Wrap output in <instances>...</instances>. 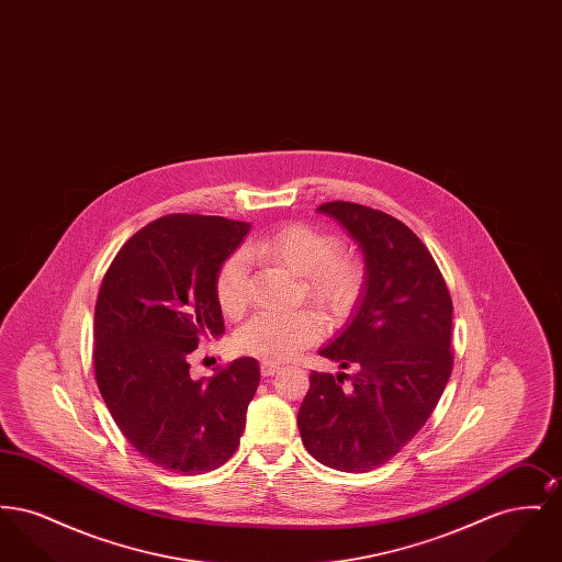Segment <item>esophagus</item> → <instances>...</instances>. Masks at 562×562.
<instances>
[{"label": "esophagus", "instance_id": "esophagus-1", "mask_svg": "<svg viewBox=\"0 0 562 562\" xmlns=\"http://www.w3.org/2000/svg\"><path fill=\"white\" fill-rule=\"evenodd\" d=\"M278 371H280V367H278V364L268 362V360H263V362H261V374H263V376H271V374H276Z\"/></svg>", "mask_w": 562, "mask_h": 562}]
</instances>
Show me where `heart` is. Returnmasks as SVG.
Here are the masks:
<instances>
[{"instance_id":"heart-1","label":"heart","mask_w":562,"mask_h":562,"mask_svg":"<svg viewBox=\"0 0 562 562\" xmlns=\"http://www.w3.org/2000/svg\"><path fill=\"white\" fill-rule=\"evenodd\" d=\"M248 252L293 271L303 278L310 294L333 316L344 318L356 307L364 273L356 259L339 255V241L310 225L291 223L261 240ZM218 307L227 316H240L248 305V255L236 250L218 268L214 280ZM324 335V318L314 310L263 312L236 333V346L244 353L268 362H284L301 348L316 344Z\"/></svg>"}]
</instances>
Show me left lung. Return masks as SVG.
<instances>
[{
    "label": "left lung",
    "mask_w": 562,
    "mask_h": 562,
    "mask_svg": "<svg viewBox=\"0 0 562 562\" xmlns=\"http://www.w3.org/2000/svg\"><path fill=\"white\" fill-rule=\"evenodd\" d=\"M364 255V291L348 326L318 353L353 373L310 374L296 426L324 465L362 474L387 463L424 428L453 371V301L402 221L353 202H326Z\"/></svg>",
    "instance_id": "obj_1"
}]
</instances>
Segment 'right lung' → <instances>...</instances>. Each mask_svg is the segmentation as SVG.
Segmentation results:
<instances>
[{
    "instance_id": "right-lung-1",
    "label": "right lung",
    "mask_w": 562,
    "mask_h": 562,
    "mask_svg": "<svg viewBox=\"0 0 562 562\" xmlns=\"http://www.w3.org/2000/svg\"><path fill=\"white\" fill-rule=\"evenodd\" d=\"M248 229L223 216H161L120 248L97 296V385L126 440L164 470L204 474L240 445L259 362L244 356L191 379L188 358L225 330L214 280Z\"/></svg>"
}]
</instances>
